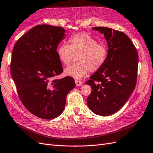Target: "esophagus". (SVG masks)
Masks as SVG:
<instances>
[{"instance_id":"esophagus-1","label":"esophagus","mask_w":153,"mask_h":153,"mask_svg":"<svg viewBox=\"0 0 153 153\" xmlns=\"http://www.w3.org/2000/svg\"><path fill=\"white\" fill-rule=\"evenodd\" d=\"M75 82H76V86H77V87L78 86H80L83 84V82L81 81H79V80H76Z\"/></svg>"}]
</instances>
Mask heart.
<instances>
[{
    "instance_id": "b5f03b06",
    "label": "heart",
    "mask_w": 153,
    "mask_h": 153,
    "mask_svg": "<svg viewBox=\"0 0 153 153\" xmlns=\"http://www.w3.org/2000/svg\"><path fill=\"white\" fill-rule=\"evenodd\" d=\"M69 45L61 44L57 47L59 60L65 66H68L76 57V63L66 68L65 76L79 80L90 72L100 70L107 60L108 51L103 43L97 42L87 33L74 35L68 41Z\"/></svg>"
}]
</instances>
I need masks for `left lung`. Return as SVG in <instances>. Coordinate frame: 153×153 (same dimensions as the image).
Instances as JSON below:
<instances>
[{
    "label": "left lung",
    "instance_id": "1",
    "mask_svg": "<svg viewBox=\"0 0 153 153\" xmlns=\"http://www.w3.org/2000/svg\"><path fill=\"white\" fill-rule=\"evenodd\" d=\"M92 30L104 35L108 54L103 66L85 83L92 88L87 102L92 112L106 116L122 108L134 90L138 56L134 45L124 33L106 27Z\"/></svg>",
    "mask_w": 153,
    "mask_h": 153
}]
</instances>
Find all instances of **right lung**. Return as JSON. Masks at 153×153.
Returning <instances> with one entry per match:
<instances>
[{
  "mask_svg": "<svg viewBox=\"0 0 153 153\" xmlns=\"http://www.w3.org/2000/svg\"><path fill=\"white\" fill-rule=\"evenodd\" d=\"M66 36L61 27L38 25L13 47L10 68L19 97L28 111L41 118L60 116L67 94L76 86L70 77L53 79L62 72L57 48Z\"/></svg>",
  "mask_w": 153,
  "mask_h": 153,
  "instance_id": "1",
  "label": "right lung"
}]
</instances>
